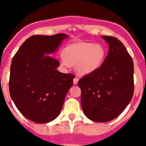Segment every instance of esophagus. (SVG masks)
<instances>
[{
  "label": "esophagus",
  "instance_id": "esophagus-1",
  "mask_svg": "<svg viewBox=\"0 0 146 146\" xmlns=\"http://www.w3.org/2000/svg\"><path fill=\"white\" fill-rule=\"evenodd\" d=\"M78 80H79V79H78V78H77V77H74V80H73V83H74V85L77 84V82H78Z\"/></svg>",
  "mask_w": 146,
  "mask_h": 146
}]
</instances>
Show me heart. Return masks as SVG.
Masks as SVG:
<instances>
[{
  "instance_id": "heart-1",
  "label": "heart",
  "mask_w": 146,
  "mask_h": 146,
  "mask_svg": "<svg viewBox=\"0 0 146 146\" xmlns=\"http://www.w3.org/2000/svg\"><path fill=\"white\" fill-rule=\"evenodd\" d=\"M60 58L62 64L66 66L75 64V70L80 75L91 74L102 66L106 57L103 46L91 42H79L67 46Z\"/></svg>"
}]
</instances>
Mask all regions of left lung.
Masks as SVG:
<instances>
[{"label":"left lung","mask_w":146,"mask_h":146,"mask_svg":"<svg viewBox=\"0 0 146 146\" xmlns=\"http://www.w3.org/2000/svg\"><path fill=\"white\" fill-rule=\"evenodd\" d=\"M109 50L102 66L78 82L81 106L87 118L108 122L118 117L131 102L134 94V64L118 38L102 36Z\"/></svg>","instance_id":"obj_1"}]
</instances>
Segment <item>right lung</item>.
<instances>
[{"label": "right lung", "instance_id": "obj_1", "mask_svg": "<svg viewBox=\"0 0 146 146\" xmlns=\"http://www.w3.org/2000/svg\"><path fill=\"white\" fill-rule=\"evenodd\" d=\"M64 33L29 37L13 57L9 93L15 104L26 118L46 123L58 116L66 95L75 76L56 70L60 63L52 54Z\"/></svg>", "mask_w": 146, "mask_h": 146}]
</instances>
